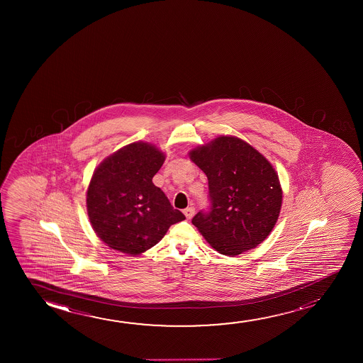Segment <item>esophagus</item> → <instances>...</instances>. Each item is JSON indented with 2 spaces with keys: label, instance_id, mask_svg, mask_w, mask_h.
<instances>
[{
  "label": "esophagus",
  "instance_id": "34e87169",
  "mask_svg": "<svg viewBox=\"0 0 363 363\" xmlns=\"http://www.w3.org/2000/svg\"><path fill=\"white\" fill-rule=\"evenodd\" d=\"M194 207H189V208H186L184 211V216H186V218L191 219L194 216Z\"/></svg>",
  "mask_w": 363,
  "mask_h": 363
}]
</instances>
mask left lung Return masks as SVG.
Instances as JSON below:
<instances>
[{
  "mask_svg": "<svg viewBox=\"0 0 363 363\" xmlns=\"http://www.w3.org/2000/svg\"><path fill=\"white\" fill-rule=\"evenodd\" d=\"M191 160L208 179V211L192 218L218 253L235 257L255 248L278 220L283 192L263 155L233 136L192 150Z\"/></svg>",
  "mask_w": 363,
  "mask_h": 363,
  "instance_id": "8db88e82",
  "label": "left lung"
}]
</instances>
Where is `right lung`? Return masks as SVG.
Masks as SVG:
<instances>
[{
    "label": "right lung",
    "instance_id": "obj_1",
    "mask_svg": "<svg viewBox=\"0 0 363 363\" xmlns=\"http://www.w3.org/2000/svg\"><path fill=\"white\" fill-rule=\"evenodd\" d=\"M164 155L152 145L134 143L104 160L86 192V209L94 232L108 247L138 255L184 220L166 194L152 184Z\"/></svg>",
    "mask_w": 363,
    "mask_h": 363
}]
</instances>
